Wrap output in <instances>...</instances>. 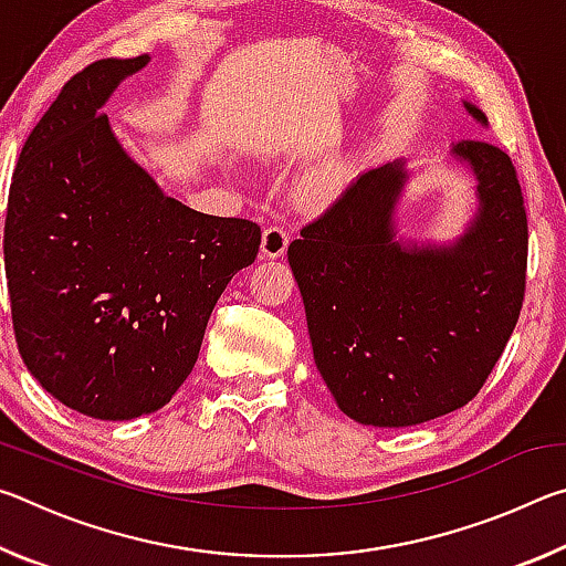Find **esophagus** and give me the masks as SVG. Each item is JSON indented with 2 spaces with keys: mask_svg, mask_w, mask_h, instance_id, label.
<instances>
[{
  "mask_svg": "<svg viewBox=\"0 0 566 566\" xmlns=\"http://www.w3.org/2000/svg\"><path fill=\"white\" fill-rule=\"evenodd\" d=\"M286 244H290V232L284 227L272 224L264 229L262 234V254L270 256V260H276V256H284Z\"/></svg>",
  "mask_w": 566,
  "mask_h": 566,
  "instance_id": "34e87169",
  "label": "esophagus"
}]
</instances>
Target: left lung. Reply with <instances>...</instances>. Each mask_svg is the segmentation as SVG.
I'll return each mask as SVG.
<instances>
[{
  "mask_svg": "<svg viewBox=\"0 0 566 566\" xmlns=\"http://www.w3.org/2000/svg\"><path fill=\"white\" fill-rule=\"evenodd\" d=\"M454 155L472 165L482 199L454 247L391 242L405 181L395 161L352 181L286 252L319 375L361 424L411 427L464 407L520 319L530 227L516 167L482 139L459 142Z\"/></svg>",
  "mask_w": 566,
  "mask_h": 566,
  "instance_id": "8db88e82",
  "label": "left lung"
}]
</instances>
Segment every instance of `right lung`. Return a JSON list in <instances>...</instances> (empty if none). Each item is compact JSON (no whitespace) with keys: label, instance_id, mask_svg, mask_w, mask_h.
<instances>
[{"label":"right lung","instance_id":"obj_1","mask_svg":"<svg viewBox=\"0 0 566 566\" xmlns=\"http://www.w3.org/2000/svg\"><path fill=\"white\" fill-rule=\"evenodd\" d=\"M147 54L76 72L27 137L9 185L4 272L17 347L64 407L151 415L185 385L214 304L256 260L260 224L165 197L99 112Z\"/></svg>","mask_w":566,"mask_h":566}]
</instances>
